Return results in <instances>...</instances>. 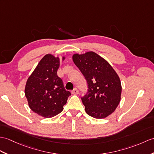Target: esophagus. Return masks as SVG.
<instances>
[{"mask_svg":"<svg viewBox=\"0 0 154 154\" xmlns=\"http://www.w3.org/2000/svg\"><path fill=\"white\" fill-rule=\"evenodd\" d=\"M71 93L73 94H77L79 93V91L77 88H75L73 90L71 91Z\"/></svg>","mask_w":154,"mask_h":154,"instance_id":"34e87169","label":"esophagus"}]
</instances>
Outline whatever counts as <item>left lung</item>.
Listing matches in <instances>:
<instances>
[{"mask_svg": "<svg viewBox=\"0 0 154 154\" xmlns=\"http://www.w3.org/2000/svg\"><path fill=\"white\" fill-rule=\"evenodd\" d=\"M73 60L87 82V92L81 97L86 112L96 119L108 117L121 100L119 76L106 60L94 52L76 54Z\"/></svg>", "mask_w": 154, "mask_h": 154, "instance_id": "left-lung-1", "label": "left lung"}]
</instances>
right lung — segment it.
Instances as JSON below:
<instances>
[{"mask_svg": "<svg viewBox=\"0 0 154 154\" xmlns=\"http://www.w3.org/2000/svg\"><path fill=\"white\" fill-rule=\"evenodd\" d=\"M59 67V58L46 54L27 81L25 94L29 106L44 117H52L62 112L71 95L64 88L62 79L57 75Z\"/></svg>", "mask_w": 154, "mask_h": 154, "instance_id": "1", "label": "right lung"}]
</instances>
